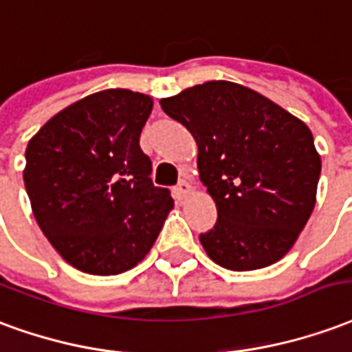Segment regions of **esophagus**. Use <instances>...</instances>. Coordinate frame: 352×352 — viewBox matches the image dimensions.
Instances as JSON below:
<instances>
[{
	"mask_svg": "<svg viewBox=\"0 0 352 352\" xmlns=\"http://www.w3.org/2000/svg\"><path fill=\"white\" fill-rule=\"evenodd\" d=\"M191 193V186L187 184L186 179L184 182H179L178 186L174 187V195H176V199L178 201H184V199H187V195Z\"/></svg>",
	"mask_w": 352,
	"mask_h": 352,
	"instance_id": "esophagus-1",
	"label": "esophagus"
}]
</instances>
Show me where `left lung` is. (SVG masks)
I'll use <instances>...</instances> for the list:
<instances>
[{"mask_svg":"<svg viewBox=\"0 0 352 352\" xmlns=\"http://www.w3.org/2000/svg\"><path fill=\"white\" fill-rule=\"evenodd\" d=\"M193 135L217 223L201 243L227 270L266 268L298 240L317 201L320 155L306 123L258 91L212 80L161 99Z\"/></svg>","mask_w":352,"mask_h":352,"instance_id":"1","label":"left lung"}]
</instances>
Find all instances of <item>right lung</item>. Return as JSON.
Returning <instances> with one entry per match:
<instances>
[{"mask_svg": "<svg viewBox=\"0 0 352 352\" xmlns=\"http://www.w3.org/2000/svg\"><path fill=\"white\" fill-rule=\"evenodd\" d=\"M150 95L102 89L69 104L25 148L24 186L35 221L76 270L116 276L148 255L174 208L151 184L140 131Z\"/></svg>", "mask_w": 352, "mask_h": 352, "instance_id": "1", "label": "right lung"}]
</instances>
